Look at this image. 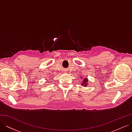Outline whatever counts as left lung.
Segmentation results:
<instances>
[{"mask_svg":"<svg viewBox=\"0 0 132 132\" xmlns=\"http://www.w3.org/2000/svg\"><path fill=\"white\" fill-rule=\"evenodd\" d=\"M88 81H89L88 79H87V78H85L84 79H83V81L81 85L84 86H86L87 85V82H88Z\"/></svg>","mask_w":132,"mask_h":132,"instance_id":"1","label":"left lung"}]
</instances>
